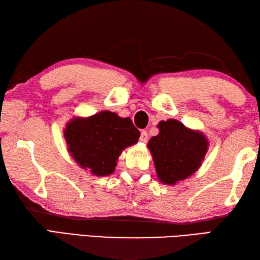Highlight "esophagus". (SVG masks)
Segmentation results:
<instances>
[{
    "instance_id": "obj_1",
    "label": "esophagus",
    "mask_w": 260,
    "mask_h": 260,
    "mask_svg": "<svg viewBox=\"0 0 260 260\" xmlns=\"http://www.w3.org/2000/svg\"><path fill=\"white\" fill-rule=\"evenodd\" d=\"M140 141L143 142V143H146L148 141V134L146 131H143L141 133V136H140Z\"/></svg>"
}]
</instances>
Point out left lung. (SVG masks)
I'll return each mask as SVG.
<instances>
[{"mask_svg": "<svg viewBox=\"0 0 260 260\" xmlns=\"http://www.w3.org/2000/svg\"><path fill=\"white\" fill-rule=\"evenodd\" d=\"M159 133L147 144L162 183L173 185L185 180L201 167L209 142L201 132L187 128L181 121H159Z\"/></svg>", "mask_w": 260, "mask_h": 260, "instance_id": "left-lung-1", "label": "left lung"}]
</instances>
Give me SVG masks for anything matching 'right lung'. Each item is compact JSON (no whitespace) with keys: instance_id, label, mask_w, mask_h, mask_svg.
Segmentation results:
<instances>
[{"instance_id":"right-lung-1","label":"right lung","mask_w":260,"mask_h":260,"mask_svg":"<svg viewBox=\"0 0 260 260\" xmlns=\"http://www.w3.org/2000/svg\"><path fill=\"white\" fill-rule=\"evenodd\" d=\"M68 151L79 167L91 174H112L126 147L139 141L140 131L131 118L104 110L90 117L70 119L63 131Z\"/></svg>"}]
</instances>
